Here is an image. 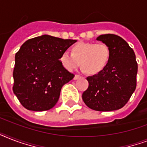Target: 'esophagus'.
<instances>
[{"instance_id": "34e87169", "label": "esophagus", "mask_w": 147, "mask_h": 147, "mask_svg": "<svg viewBox=\"0 0 147 147\" xmlns=\"http://www.w3.org/2000/svg\"><path fill=\"white\" fill-rule=\"evenodd\" d=\"M81 77H82V76H79V75H76L75 77H74V79H75V80H77V79H78V78H80Z\"/></svg>"}]
</instances>
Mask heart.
I'll use <instances>...</instances> for the list:
<instances>
[{"mask_svg":"<svg viewBox=\"0 0 147 147\" xmlns=\"http://www.w3.org/2000/svg\"><path fill=\"white\" fill-rule=\"evenodd\" d=\"M110 58L111 49L105 42H78L71 47V53H62L60 62L69 71H74L81 64L88 74L96 75L105 69Z\"/></svg>","mask_w":147,"mask_h":147,"instance_id":"obj_1","label":"heart"}]
</instances>
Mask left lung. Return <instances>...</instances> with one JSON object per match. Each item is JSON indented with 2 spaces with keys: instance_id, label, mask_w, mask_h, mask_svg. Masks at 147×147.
<instances>
[{
  "instance_id": "1",
  "label": "left lung",
  "mask_w": 147,
  "mask_h": 147,
  "mask_svg": "<svg viewBox=\"0 0 147 147\" xmlns=\"http://www.w3.org/2000/svg\"><path fill=\"white\" fill-rule=\"evenodd\" d=\"M111 49L107 66L100 73L87 77L88 88L82 99L88 107L98 111L121 109L127 103L137 87L136 55L125 40L114 34L97 38Z\"/></svg>"
}]
</instances>
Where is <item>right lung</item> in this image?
I'll return each instance as SVG.
<instances>
[{"mask_svg": "<svg viewBox=\"0 0 147 147\" xmlns=\"http://www.w3.org/2000/svg\"><path fill=\"white\" fill-rule=\"evenodd\" d=\"M76 42L42 35L22 45L15 55L13 91L26 109L43 111L55 106L62 86L75 76L60 56Z\"/></svg>", "mask_w": 147, "mask_h": 147, "instance_id": "add662e5", "label": "right lung"}]
</instances>
